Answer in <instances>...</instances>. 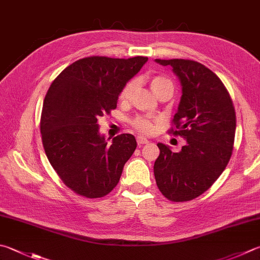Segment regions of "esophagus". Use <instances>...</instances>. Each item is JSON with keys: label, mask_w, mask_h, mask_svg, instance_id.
Wrapping results in <instances>:
<instances>
[{"label": "esophagus", "mask_w": 260, "mask_h": 260, "mask_svg": "<svg viewBox=\"0 0 260 260\" xmlns=\"http://www.w3.org/2000/svg\"><path fill=\"white\" fill-rule=\"evenodd\" d=\"M137 144H138L139 146L145 145V144H148V140H147L146 138H144V137H137Z\"/></svg>", "instance_id": "esophagus-1"}]
</instances>
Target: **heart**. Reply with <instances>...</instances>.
<instances>
[{
  "instance_id": "1",
  "label": "heart",
  "mask_w": 260,
  "mask_h": 260,
  "mask_svg": "<svg viewBox=\"0 0 260 260\" xmlns=\"http://www.w3.org/2000/svg\"><path fill=\"white\" fill-rule=\"evenodd\" d=\"M136 85H137L136 80L129 81L128 84L124 86L123 89H122L120 99L123 100V101L129 100L130 97L132 96V94H134ZM150 87H151V89H153V91L155 92L156 95H157L159 91L164 90V89L173 90L172 81L168 79L166 77H163V76H155L150 81ZM132 124H134V126L137 130L143 132V134H151V132L155 130L154 122L151 121L149 117H146V116L136 117L134 122H132Z\"/></svg>"
}]
</instances>
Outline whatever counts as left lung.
I'll list each match as a JSON object with an SVG mask.
<instances>
[{
  "instance_id": "obj_1",
  "label": "left lung",
  "mask_w": 260,
  "mask_h": 260,
  "mask_svg": "<svg viewBox=\"0 0 260 260\" xmlns=\"http://www.w3.org/2000/svg\"><path fill=\"white\" fill-rule=\"evenodd\" d=\"M170 66L179 78L182 96L173 119L175 136L185 139L179 153L157 144L156 183L171 202L197 198L212 187L231 158L236 136V111L221 79L199 62L183 58L155 60Z\"/></svg>"
}]
</instances>
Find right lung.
I'll list each match as a JSON object with an SVG mask.
<instances>
[{
  "instance_id": "right-lung-1",
  "label": "right lung",
  "mask_w": 260,
  "mask_h": 260,
  "mask_svg": "<svg viewBox=\"0 0 260 260\" xmlns=\"http://www.w3.org/2000/svg\"><path fill=\"white\" fill-rule=\"evenodd\" d=\"M148 57L89 56L67 67L48 88L43 104V146L68 188L86 198H101L119 183L137 147L130 134L109 144L99 119L116 109L117 99Z\"/></svg>"
}]
</instances>
